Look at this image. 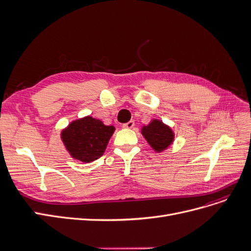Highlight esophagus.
I'll return each mask as SVG.
<instances>
[{"mask_svg":"<svg viewBox=\"0 0 251 251\" xmlns=\"http://www.w3.org/2000/svg\"><path fill=\"white\" fill-rule=\"evenodd\" d=\"M123 126H124L125 128H132V127L134 126V121H128V123L125 124Z\"/></svg>","mask_w":251,"mask_h":251,"instance_id":"34e87169","label":"esophagus"}]
</instances>
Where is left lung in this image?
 I'll list each match as a JSON object with an SVG mask.
<instances>
[{
    "mask_svg": "<svg viewBox=\"0 0 251 251\" xmlns=\"http://www.w3.org/2000/svg\"><path fill=\"white\" fill-rule=\"evenodd\" d=\"M141 134L156 153H162L175 140L173 128L164 124L162 120L154 118L149 125L141 126Z\"/></svg>",
    "mask_w": 251,
    "mask_h": 251,
    "instance_id": "left-lung-1",
    "label": "left lung"
}]
</instances>
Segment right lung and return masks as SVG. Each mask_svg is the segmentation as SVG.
<instances>
[{
	"label": "right lung",
	"mask_w": 251,
	"mask_h": 251,
	"mask_svg": "<svg viewBox=\"0 0 251 251\" xmlns=\"http://www.w3.org/2000/svg\"><path fill=\"white\" fill-rule=\"evenodd\" d=\"M114 132V126H105L100 119L85 116L63 128L60 139L74 160L90 163L103 155Z\"/></svg>",
	"instance_id": "1"
}]
</instances>
